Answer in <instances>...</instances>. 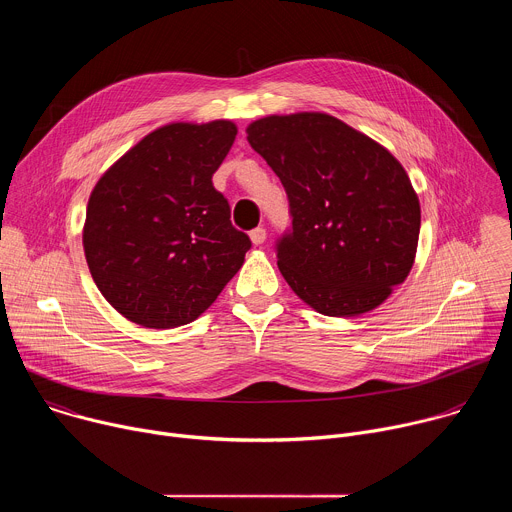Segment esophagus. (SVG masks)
I'll return each instance as SVG.
<instances>
[{
	"instance_id": "34e87169",
	"label": "esophagus",
	"mask_w": 512,
	"mask_h": 512,
	"mask_svg": "<svg viewBox=\"0 0 512 512\" xmlns=\"http://www.w3.org/2000/svg\"><path fill=\"white\" fill-rule=\"evenodd\" d=\"M249 237H251L253 245H263V243H265L267 233H265V229H263V227H257V229H253V231L249 233Z\"/></svg>"
}]
</instances>
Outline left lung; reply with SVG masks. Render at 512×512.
Instances as JSON below:
<instances>
[{
    "label": "left lung",
    "mask_w": 512,
    "mask_h": 512,
    "mask_svg": "<svg viewBox=\"0 0 512 512\" xmlns=\"http://www.w3.org/2000/svg\"><path fill=\"white\" fill-rule=\"evenodd\" d=\"M247 139L289 200L291 229L275 251L296 296L336 318L381 306L413 267L421 225L395 156L326 113L269 115Z\"/></svg>",
    "instance_id": "8db88e82"
}]
</instances>
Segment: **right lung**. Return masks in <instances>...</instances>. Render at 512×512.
Here are the masks:
<instances>
[{"label":"right lung","mask_w":512,"mask_h":512,"mask_svg":"<svg viewBox=\"0 0 512 512\" xmlns=\"http://www.w3.org/2000/svg\"><path fill=\"white\" fill-rule=\"evenodd\" d=\"M235 135L225 119L164 125L93 188L85 257L127 320L156 330L194 322L241 269L251 239L233 227L227 198L212 186Z\"/></svg>","instance_id":"add662e5"}]
</instances>
